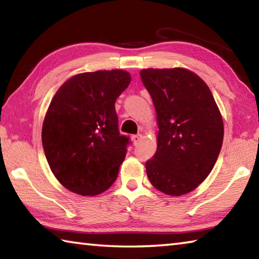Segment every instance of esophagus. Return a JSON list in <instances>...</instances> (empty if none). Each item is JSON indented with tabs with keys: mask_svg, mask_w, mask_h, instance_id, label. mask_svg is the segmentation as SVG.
I'll list each match as a JSON object with an SVG mask.
<instances>
[{
	"mask_svg": "<svg viewBox=\"0 0 259 259\" xmlns=\"http://www.w3.org/2000/svg\"><path fill=\"white\" fill-rule=\"evenodd\" d=\"M143 138V135L142 134H137V135H134L133 136V143L135 144V145H137V144L142 140Z\"/></svg>",
	"mask_w": 259,
	"mask_h": 259,
	"instance_id": "1",
	"label": "esophagus"
}]
</instances>
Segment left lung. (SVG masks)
<instances>
[{"mask_svg": "<svg viewBox=\"0 0 259 259\" xmlns=\"http://www.w3.org/2000/svg\"><path fill=\"white\" fill-rule=\"evenodd\" d=\"M140 76L159 125L156 152L146 162L147 177L165 194H186L216 163L224 138L221 112L208 85L188 69L148 68Z\"/></svg>", "mask_w": 259, "mask_h": 259, "instance_id": "8db88e82", "label": "left lung"}]
</instances>
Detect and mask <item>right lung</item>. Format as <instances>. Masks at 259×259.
I'll list each match as a JSON object with an SVG mask.
<instances>
[{
  "mask_svg": "<svg viewBox=\"0 0 259 259\" xmlns=\"http://www.w3.org/2000/svg\"><path fill=\"white\" fill-rule=\"evenodd\" d=\"M130 81L121 69L77 74L51 100L42 145L51 171L67 190L96 195L115 182L130 144L119 131L115 100Z\"/></svg>",
  "mask_w": 259,
  "mask_h": 259,
  "instance_id": "add662e5",
  "label": "right lung"
}]
</instances>
